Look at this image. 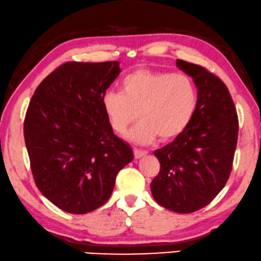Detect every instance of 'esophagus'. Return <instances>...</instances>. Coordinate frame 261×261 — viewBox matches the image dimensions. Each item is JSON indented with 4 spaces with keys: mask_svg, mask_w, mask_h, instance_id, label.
<instances>
[{
    "mask_svg": "<svg viewBox=\"0 0 261 261\" xmlns=\"http://www.w3.org/2000/svg\"><path fill=\"white\" fill-rule=\"evenodd\" d=\"M146 151H143V150H138V149H135L134 150V156H135V159L136 160H138V159H142V157H144L145 155H146Z\"/></svg>",
    "mask_w": 261,
    "mask_h": 261,
    "instance_id": "1",
    "label": "esophagus"
}]
</instances>
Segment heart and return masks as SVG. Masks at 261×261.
Listing matches in <instances>:
<instances>
[{
    "label": "heart",
    "instance_id": "obj_1",
    "mask_svg": "<svg viewBox=\"0 0 261 261\" xmlns=\"http://www.w3.org/2000/svg\"><path fill=\"white\" fill-rule=\"evenodd\" d=\"M197 108V90L188 75L137 69L122 82V92L110 91L102 97V109L112 130L123 135L137 118L141 123L127 134L137 144H149L157 137L176 138L192 122Z\"/></svg>",
    "mask_w": 261,
    "mask_h": 261
}]
</instances>
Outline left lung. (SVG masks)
<instances>
[{"mask_svg":"<svg viewBox=\"0 0 261 261\" xmlns=\"http://www.w3.org/2000/svg\"><path fill=\"white\" fill-rule=\"evenodd\" d=\"M176 66L193 78L197 108L188 127L153 152L161 169L150 188L162 207L188 214L211 203L225 187L232 170L239 122L229 91L218 76L179 59Z\"/></svg>","mask_w":261,"mask_h":261,"instance_id":"8db88e82","label":"left lung"}]
</instances>
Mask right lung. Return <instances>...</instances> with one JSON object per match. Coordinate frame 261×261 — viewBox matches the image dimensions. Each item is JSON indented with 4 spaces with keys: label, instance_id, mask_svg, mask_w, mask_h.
Returning <instances> with one entry per match:
<instances>
[{
    "label": "right lung",
    "instance_id": "obj_1",
    "mask_svg": "<svg viewBox=\"0 0 261 261\" xmlns=\"http://www.w3.org/2000/svg\"><path fill=\"white\" fill-rule=\"evenodd\" d=\"M118 61L66 62L42 80L23 134L35 185L62 211L86 214L111 196L120 169L134 160L102 109Z\"/></svg>",
    "mask_w": 261,
    "mask_h": 261
}]
</instances>
